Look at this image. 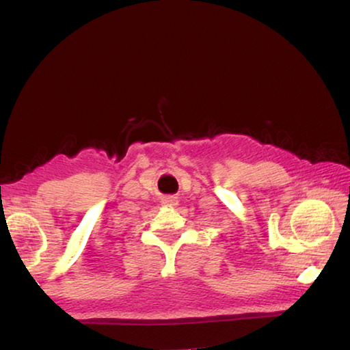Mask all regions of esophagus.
Wrapping results in <instances>:
<instances>
[{
    "mask_svg": "<svg viewBox=\"0 0 350 350\" xmlns=\"http://www.w3.org/2000/svg\"><path fill=\"white\" fill-rule=\"evenodd\" d=\"M162 204L167 205V206H176L177 204H179V200H177L176 196H165L162 199Z\"/></svg>",
    "mask_w": 350,
    "mask_h": 350,
    "instance_id": "1",
    "label": "esophagus"
}]
</instances>
